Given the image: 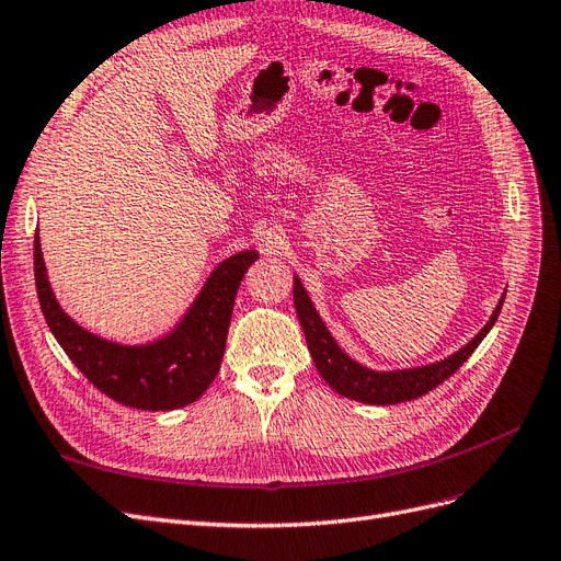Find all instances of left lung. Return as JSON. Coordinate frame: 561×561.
Returning <instances> with one entry per match:
<instances>
[{"label": "left lung", "instance_id": "1", "mask_svg": "<svg viewBox=\"0 0 561 561\" xmlns=\"http://www.w3.org/2000/svg\"><path fill=\"white\" fill-rule=\"evenodd\" d=\"M294 302H296L300 325L305 330L309 354H312L314 365L319 369V375L325 379V383L348 400L383 407V404L416 400L425 396V392H430L432 388L444 383L450 375H455V371L462 367V363L473 354L476 348H479L483 337L492 330L496 317L502 312L504 296L500 298V302H496L490 321L479 330V335L471 337L460 351H455V354L437 363L407 367V369H390V371L369 369L346 354V351L335 342V337L330 335V330L319 317L317 307L312 298L307 296L298 275H294Z\"/></svg>", "mask_w": 561, "mask_h": 561}]
</instances>
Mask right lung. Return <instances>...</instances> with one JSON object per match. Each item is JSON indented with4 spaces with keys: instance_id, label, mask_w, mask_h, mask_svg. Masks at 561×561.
<instances>
[{
    "instance_id": "right-lung-1",
    "label": "right lung",
    "mask_w": 561,
    "mask_h": 561,
    "mask_svg": "<svg viewBox=\"0 0 561 561\" xmlns=\"http://www.w3.org/2000/svg\"><path fill=\"white\" fill-rule=\"evenodd\" d=\"M256 259L259 252L244 249L221 261L169 335L148 344H119L90 333L59 307L34 236L36 294L50 333L90 383L111 400L145 411L192 404L215 381L238 286Z\"/></svg>"
}]
</instances>
